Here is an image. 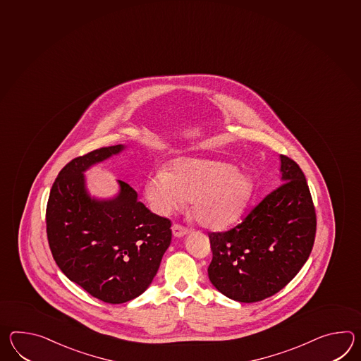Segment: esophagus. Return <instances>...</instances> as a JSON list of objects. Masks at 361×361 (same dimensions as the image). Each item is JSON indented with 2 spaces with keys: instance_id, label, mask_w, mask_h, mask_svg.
Masks as SVG:
<instances>
[{
  "instance_id": "obj_1",
  "label": "esophagus",
  "mask_w": 361,
  "mask_h": 361,
  "mask_svg": "<svg viewBox=\"0 0 361 361\" xmlns=\"http://www.w3.org/2000/svg\"><path fill=\"white\" fill-rule=\"evenodd\" d=\"M172 233H173V235L177 237V238H180V237H184L186 235L189 231L184 228V226H181V225L173 224L172 225Z\"/></svg>"
}]
</instances>
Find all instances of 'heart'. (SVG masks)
Returning <instances> with one entry per match:
<instances>
[{"label":"heart","mask_w":361,"mask_h":361,"mask_svg":"<svg viewBox=\"0 0 361 361\" xmlns=\"http://www.w3.org/2000/svg\"><path fill=\"white\" fill-rule=\"evenodd\" d=\"M254 183L247 172L226 161L180 158L171 169H157L145 185L152 209L169 215L192 200V214L212 229L235 223L249 204Z\"/></svg>","instance_id":"1"}]
</instances>
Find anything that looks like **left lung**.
I'll return each instance as SVG.
<instances>
[{
    "instance_id": "obj_1",
    "label": "left lung",
    "mask_w": 361,
    "mask_h": 361,
    "mask_svg": "<svg viewBox=\"0 0 361 361\" xmlns=\"http://www.w3.org/2000/svg\"><path fill=\"white\" fill-rule=\"evenodd\" d=\"M281 185L240 224L209 233L212 262L209 279L240 303L272 297L305 264L316 234V214L305 173L280 155Z\"/></svg>"
}]
</instances>
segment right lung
I'll use <instances>...</instances> for the list:
<instances>
[{"mask_svg": "<svg viewBox=\"0 0 361 361\" xmlns=\"http://www.w3.org/2000/svg\"><path fill=\"white\" fill-rule=\"evenodd\" d=\"M124 145L88 152L66 164L51 186L47 207L49 246L70 281L106 303L121 305L150 286L169 249V219L152 214L137 192L118 180L112 198H96L85 172L119 155Z\"/></svg>", "mask_w": 361, "mask_h": 361, "instance_id": "obj_1", "label": "right lung"}]
</instances>
